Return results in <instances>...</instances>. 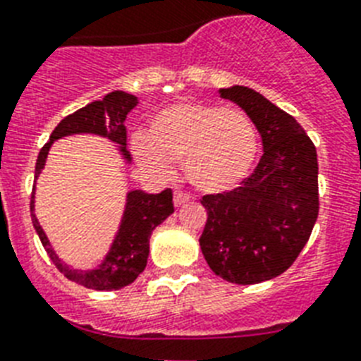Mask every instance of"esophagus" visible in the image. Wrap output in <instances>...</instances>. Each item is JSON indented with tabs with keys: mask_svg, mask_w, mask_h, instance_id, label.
Returning <instances> with one entry per match:
<instances>
[{
	"mask_svg": "<svg viewBox=\"0 0 361 361\" xmlns=\"http://www.w3.org/2000/svg\"><path fill=\"white\" fill-rule=\"evenodd\" d=\"M187 202H191V197H189V195H185V192H181V191L174 192L176 208H180V206H183V204H187Z\"/></svg>",
	"mask_w": 361,
	"mask_h": 361,
	"instance_id": "esophagus-1",
	"label": "esophagus"
}]
</instances>
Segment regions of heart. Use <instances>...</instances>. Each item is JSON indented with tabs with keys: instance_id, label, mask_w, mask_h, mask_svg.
<instances>
[{
	"instance_id": "heart-1",
	"label": "heart",
	"mask_w": 361,
	"mask_h": 361,
	"mask_svg": "<svg viewBox=\"0 0 361 361\" xmlns=\"http://www.w3.org/2000/svg\"><path fill=\"white\" fill-rule=\"evenodd\" d=\"M257 130L249 116L219 104L183 103L161 110L146 135L130 140L133 157L147 174L164 178L170 159H183V174L198 191L226 192L245 180L257 157Z\"/></svg>"
}]
</instances>
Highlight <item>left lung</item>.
Masks as SVG:
<instances>
[{"instance_id": "1", "label": "left lung", "mask_w": 361, "mask_h": 361, "mask_svg": "<svg viewBox=\"0 0 361 361\" xmlns=\"http://www.w3.org/2000/svg\"><path fill=\"white\" fill-rule=\"evenodd\" d=\"M262 138V157L241 185L200 200L208 221L200 236L206 262L221 279L255 285L290 268L319 217L317 149L290 114L245 86L219 90Z\"/></svg>"}]
</instances>
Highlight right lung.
Masks as SVG:
<instances>
[{
  "instance_id": "add662e5",
  "label": "right lung",
  "mask_w": 361,
  "mask_h": 361,
  "mask_svg": "<svg viewBox=\"0 0 361 361\" xmlns=\"http://www.w3.org/2000/svg\"><path fill=\"white\" fill-rule=\"evenodd\" d=\"M138 104V97L125 92H110L101 101H93L84 109L76 110L75 114L67 116L59 121L52 130L50 140L39 152L35 164V178H39L44 169L48 152L56 140L71 135H97L104 136L120 147L125 163H130V153L127 152V129L125 118ZM174 214L172 191L164 189L159 195H149L140 189H130L125 200L123 217L120 228L116 232L109 252L104 255L103 262L92 269H75L67 266L56 255L50 245L47 234L39 225L35 215V187L31 192V221L48 257L56 264V268L78 285L92 290H120L130 285L144 271L149 255V238L152 232L163 223L169 215Z\"/></svg>"
}]
</instances>
